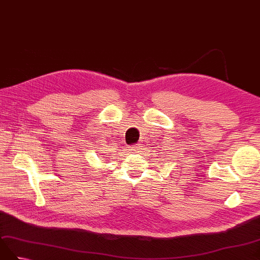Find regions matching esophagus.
<instances>
[{"label":"esophagus","instance_id":"1","mask_svg":"<svg viewBox=\"0 0 260 260\" xmlns=\"http://www.w3.org/2000/svg\"><path fill=\"white\" fill-rule=\"evenodd\" d=\"M141 145H142V144H136V145H134V147H132V148L134 149V150H138V149H140V148L142 147Z\"/></svg>","mask_w":260,"mask_h":260}]
</instances>
